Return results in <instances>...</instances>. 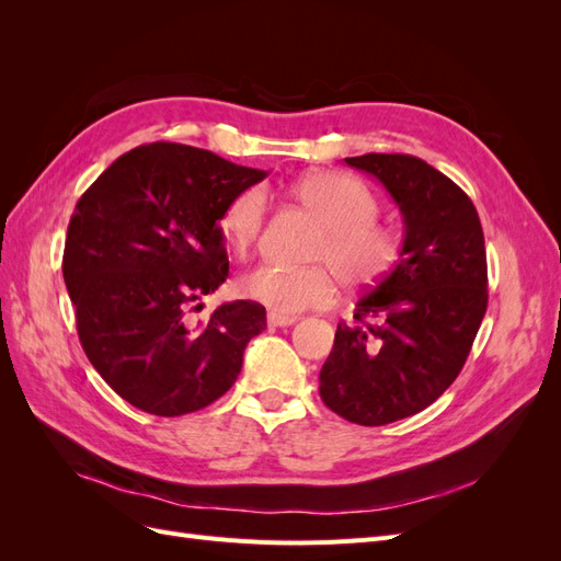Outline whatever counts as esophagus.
<instances>
[{"label":"esophagus","mask_w":561,"mask_h":561,"mask_svg":"<svg viewBox=\"0 0 561 561\" xmlns=\"http://www.w3.org/2000/svg\"><path fill=\"white\" fill-rule=\"evenodd\" d=\"M297 320H299L297 316H285V313H276V311H268V316H266V322L271 328H290Z\"/></svg>","instance_id":"1"}]
</instances>
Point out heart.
I'll return each instance as SVG.
<instances>
[{
  "instance_id": "1",
  "label": "heart",
  "mask_w": 561,
  "mask_h": 561,
  "mask_svg": "<svg viewBox=\"0 0 561 561\" xmlns=\"http://www.w3.org/2000/svg\"><path fill=\"white\" fill-rule=\"evenodd\" d=\"M290 194L307 208L322 231L313 241L309 266L264 262L241 278V293L276 313H299L332 301L336 283L329 267L348 287L377 283L398 260L396 231L377 225L379 203L367 186L344 173L313 171L293 182ZM268 201L262 186L236 194L219 217V229L236 252H245L264 227ZM325 261L331 265H322Z\"/></svg>"
}]
</instances>
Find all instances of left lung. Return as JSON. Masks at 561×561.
<instances>
[{
  "mask_svg": "<svg viewBox=\"0 0 561 561\" xmlns=\"http://www.w3.org/2000/svg\"><path fill=\"white\" fill-rule=\"evenodd\" d=\"M381 182L404 239L393 268L339 322L320 398L360 426L426 410L461 371L486 311V250L461 186L407 154L344 159Z\"/></svg>",
  "mask_w": 561,
  "mask_h": 561,
  "instance_id": "left-lung-1",
  "label": "left lung"
}]
</instances>
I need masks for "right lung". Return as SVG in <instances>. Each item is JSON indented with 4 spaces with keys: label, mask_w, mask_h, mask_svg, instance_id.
Returning <instances> with one entry per match:
<instances>
[{
    "label": "right lung",
    "mask_w": 561,
    "mask_h": 561,
    "mask_svg": "<svg viewBox=\"0 0 561 561\" xmlns=\"http://www.w3.org/2000/svg\"><path fill=\"white\" fill-rule=\"evenodd\" d=\"M266 175L154 142L118 157L79 198L62 257L79 339L98 375L138 410H203L241 375L248 342L266 328L262 304H222L198 322L186 311L229 276L217 225L227 203Z\"/></svg>",
    "instance_id": "right-lung-1"
}]
</instances>
